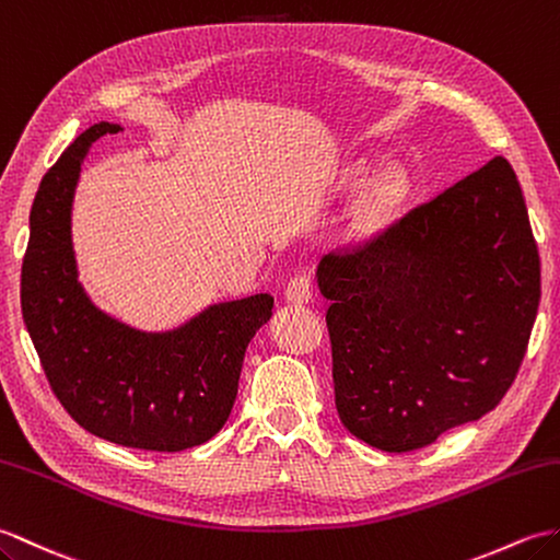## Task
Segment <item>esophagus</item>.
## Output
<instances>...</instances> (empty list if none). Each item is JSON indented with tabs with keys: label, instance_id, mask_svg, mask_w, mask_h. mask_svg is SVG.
I'll return each instance as SVG.
<instances>
[{
	"label": "esophagus",
	"instance_id": "34e87169",
	"mask_svg": "<svg viewBox=\"0 0 560 560\" xmlns=\"http://www.w3.org/2000/svg\"><path fill=\"white\" fill-rule=\"evenodd\" d=\"M285 301L289 303H310L312 301V279L307 275H295L285 283Z\"/></svg>",
	"mask_w": 560,
	"mask_h": 560
}]
</instances>
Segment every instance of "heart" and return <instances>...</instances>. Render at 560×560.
Here are the masks:
<instances>
[{"label":"heart","instance_id":"b5f03b06","mask_svg":"<svg viewBox=\"0 0 560 560\" xmlns=\"http://www.w3.org/2000/svg\"><path fill=\"white\" fill-rule=\"evenodd\" d=\"M368 168L358 166L355 178L360 180L365 176ZM402 195V178L398 174H384L374 180V184L365 190V195L355 202L353 212H350V229L355 233H368L376 229L382 221L394 212Z\"/></svg>","mask_w":560,"mask_h":560}]
</instances>
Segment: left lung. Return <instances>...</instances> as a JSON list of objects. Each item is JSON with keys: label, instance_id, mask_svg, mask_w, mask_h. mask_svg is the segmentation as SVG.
<instances>
[{"label": "left lung", "instance_id": "8db88e82", "mask_svg": "<svg viewBox=\"0 0 560 560\" xmlns=\"http://www.w3.org/2000/svg\"><path fill=\"white\" fill-rule=\"evenodd\" d=\"M336 410L388 453L434 444L499 406L525 358L541 271L503 158L322 257Z\"/></svg>", "mask_w": 560, "mask_h": 560}]
</instances>
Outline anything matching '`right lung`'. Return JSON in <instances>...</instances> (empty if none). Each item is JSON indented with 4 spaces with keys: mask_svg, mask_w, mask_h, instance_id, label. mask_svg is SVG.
I'll return each mask as SVG.
<instances>
[{
    "mask_svg": "<svg viewBox=\"0 0 560 560\" xmlns=\"http://www.w3.org/2000/svg\"><path fill=\"white\" fill-rule=\"evenodd\" d=\"M95 124L45 174L31 210L21 310L47 382L71 418L112 444L174 453L210 441L229 420L243 355L271 317L259 293L207 307L168 334H142L100 312L78 283L71 202Z\"/></svg>",
    "mask_w": 560,
    "mask_h": 560,
    "instance_id": "right-lung-1",
    "label": "right lung"
}]
</instances>
